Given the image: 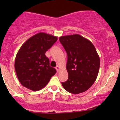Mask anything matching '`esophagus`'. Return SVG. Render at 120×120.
I'll list each match as a JSON object with an SVG mask.
<instances>
[{
	"label": "esophagus",
	"mask_w": 120,
	"mask_h": 120,
	"mask_svg": "<svg viewBox=\"0 0 120 120\" xmlns=\"http://www.w3.org/2000/svg\"><path fill=\"white\" fill-rule=\"evenodd\" d=\"M56 71H57V72H59V69H60V67L57 65V67H56Z\"/></svg>",
	"instance_id": "34e87169"
}]
</instances>
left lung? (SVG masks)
<instances>
[{"instance_id":"1","label":"left lung","mask_w":120,"mask_h":120,"mask_svg":"<svg viewBox=\"0 0 120 120\" xmlns=\"http://www.w3.org/2000/svg\"><path fill=\"white\" fill-rule=\"evenodd\" d=\"M60 42L67 53L68 79L62 86L74 94L86 91L95 81L100 67V58L93 44L79 34L62 36Z\"/></svg>"}]
</instances>
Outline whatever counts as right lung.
I'll return each instance as SVG.
<instances>
[{
	"label": "right lung",
	"instance_id": "obj_1",
	"mask_svg": "<svg viewBox=\"0 0 120 120\" xmlns=\"http://www.w3.org/2000/svg\"><path fill=\"white\" fill-rule=\"evenodd\" d=\"M57 40V37L39 33L22 45L16 55L15 68L23 86L32 91L40 90L55 74L56 69L49 66L45 53Z\"/></svg>",
	"mask_w": 120,
	"mask_h": 120
}]
</instances>
